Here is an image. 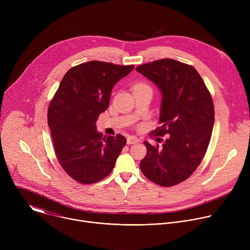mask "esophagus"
<instances>
[{
    "instance_id": "obj_1",
    "label": "esophagus",
    "mask_w": 250,
    "mask_h": 250,
    "mask_svg": "<svg viewBox=\"0 0 250 250\" xmlns=\"http://www.w3.org/2000/svg\"><path fill=\"white\" fill-rule=\"evenodd\" d=\"M126 141H127V145H133V144H136V142H138L139 139H138L136 136L131 135V136H128V137H127Z\"/></svg>"
}]
</instances>
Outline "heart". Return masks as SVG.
<instances>
[{
	"label": "heart",
	"mask_w": 250,
	"mask_h": 250,
	"mask_svg": "<svg viewBox=\"0 0 250 250\" xmlns=\"http://www.w3.org/2000/svg\"><path fill=\"white\" fill-rule=\"evenodd\" d=\"M141 87H148V86L146 84H145V83H137V84H135L133 86V88H141Z\"/></svg>",
	"instance_id": "obj_1"
}]
</instances>
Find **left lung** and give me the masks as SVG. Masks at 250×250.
<instances>
[{
    "instance_id": "1",
    "label": "left lung",
    "mask_w": 250,
    "mask_h": 250,
    "mask_svg": "<svg viewBox=\"0 0 250 250\" xmlns=\"http://www.w3.org/2000/svg\"><path fill=\"white\" fill-rule=\"evenodd\" d=\"M136 71L162 95L160 126L150 135L167 134L162 147L145 141L147 153L140 169L155 184L171 187L188 179L206 154L215 123L212 99L191 65L166 58L139 65Z\"/></svg>"
}]
</instances>
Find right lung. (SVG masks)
<instances>
[{"label": "right lung", "instance_id": "right-lung-1", "mask_svg": "<svg viewBox=\"0 0 250 250\" xmlns=\"http://www.w3.org/2000/svg\"><path fill=\"white\" fill-rule=\"evenodd\" d=\"M133 65L89 61L67 71L51 100L47 122L56 157L64 171L81 184H93L115 167L126 139L103 135L96 122L110 104L113 87Z\"/></svg>", "mask_w": 250, "mask_h": 250}]
</instances>
